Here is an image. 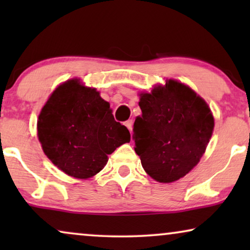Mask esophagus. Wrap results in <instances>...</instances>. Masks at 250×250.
Masks as SVG:
<instances>
[{
	"label": "esophagus",
	"instance_id": "esophagus-1",
	"mask_svg": "<svg viewBox=\"0 0 250 250\" xmlns=\"http://www.w3.org/2000/svg\"><path fill=\"white\" fill-rule=\"evenodd\" d=\"M125 126L128 128L129 132H132V129H133V121H132V119H128V121H126Z\"/></svg>",
	"mask_w": 250,
	"mask_h": 250
}]
</instances>
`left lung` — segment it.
Returning a JSON list of instances; mask_svg holds the SVG:
<instances>
[{
	"label": "left lung",
	"instance_id": "left-lung-1",
	"mask_svg": "<svg viewBox=\"0 0 250 250\" xmlns=\"http://www.w3.org/2000/svg\"><path fill=\"white\" fill-rule=\"evenodd\" d=\"M141 117L133 128L135 152L153 180L170 183L199 163L214 129L210 108L196 92L168 80L140 94Z\"/></svg>",
	"mask_w": 250,
	"mask_h": 250
}]
</instances>
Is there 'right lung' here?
Wrapping results in <instances>:
<instances>
[{"label": "right lung", "instance_id": "right-lung-1", "mask_svg": "<svg viewBox=\"0 0 250 250\" xmlns=\"http://www.w3.org/2000/svg\"><path fill=\"white\" fill-rule=\"evenodd\" d=\"M37 135L47 158L81 180L100 172L108 155L131 140L110 104L80 80L64 82L51 94L39 116Z\"/></svg>", "mask_w": 250, "mask_h": 250}]
</instances>
